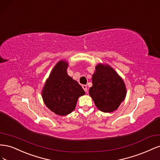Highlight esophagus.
Returning <instances> with one entry per match:
<instances>
[{"label": "esophagus", "mask_w": 160, "mask_h": 160, "mask_svg": "<svg viewBox=\"0 0 160 160\" xmlns=\"http://www.w3.org/2000/svg\"><path fill=\"white\" fill-rule=\"evenodd\" d=\"M82 88H83V89H84V91H85V92L88 91V87H87V85H82Z\"/></svg>", "instance_id": "34e87169"}]
</instances>
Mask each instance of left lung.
<instances>
[{
  "label": "left lung",
  "mask_w": 160,
  "mask_h": 160,
  "mask_svg": "<svg viewBox=\"0 0 160 160\" xmlns=\"http://www.w3.org/2000/svg\"><path fill=\"white\" fill-rule=\"evenodd\" d=\"M92 85L89 93L94 103L103 112L117 109L126 95L123 79L108 65L98 64L92 76Z\"/></svg>",
  "instance_id": "obj_1"
}]
</instances>
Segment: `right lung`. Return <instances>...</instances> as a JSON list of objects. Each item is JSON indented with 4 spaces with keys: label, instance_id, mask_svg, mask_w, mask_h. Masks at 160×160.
I'll list each match as a JSON object with an SVG mask.
<instances>
[{
    "label": "right lung",
    "instance_id": "obj_1",
    "mask_svg": "<svg viewBox=\"0 0 160 160\" xmlns=\"http://www.w3.org/2000/svg\"><path fill=\"white\" fill-rule=\"evenodd\" d=\"M68 63L60 61L45 82L42 97L47 107L55 114L64 116L75 108L80 96L85 93L81 86L68 75Z\"/></svg>",
    "mask_w": 160,
    "mask_h": 160
}]
</instances>
